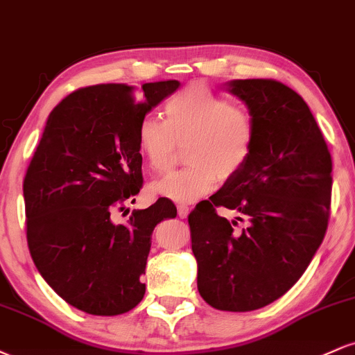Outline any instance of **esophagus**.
Wrapping results in <instances>:
<instances>
[{
	"instance_id": "obj_1",
	"label": "esophagus",
	"mask_w": 355,
	"mask_h": 355,
	"mask_svg": "<svg viewBox=\"0 0 355 355\" xmlns=\"http://www.w3.org/2000/svg\"><path fill=\"white\" fill-rule=\"evenodd\" d=\"M177 211H178V217H180V218H187V217H189L190 207L185 205V203H180V205L177 207Z\"/></svg>"
}]
</instances>
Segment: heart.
Masks as SVG:
<instances>
[{
  "label": "heart",
  "mask_w": 355,
  "mask_h": 355,
  "mask_svg": "<svg viewBox=\"0 0 355 355\" xmlns=\"http://www.w3.org/2000/svg\"><path fill=\"white\" fill-rule=\"evenodd\" d=\"M138 148L157 173H165L177 160L180 146L189 165L152 191L177 203L200 200L245 168L255 145V123L245 107L191 83L165 103V120L145 116L137 128Z\"/></svg>",
  "instance_id": "1"
}]
</instances>
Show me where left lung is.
<instances>
[{
  "label": "left lung",
  "mask_w": 355,
  "mask_h": 355,
  "mask_svg": "<svg viewBox=\"0 0 355 355\" xmlns=\"http://www.w3.org/2000/svg\"><path fill=\"white\" fill-rule=\"evenodd\" d=\"M229 87L254 118V152L237 177L191 210L189 225L202 299L218 311L248 312L282 297L320 247L332 158L307 103L287 85L254 78ZM218 208L238 218L227 220Z\"/></svg>",
  "instance_id": "8db88e82"
}]
</instances>
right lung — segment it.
Here are the masks:
<instances>
[{"instance_id": "obj_1", "label": "right lung", "mask_w": 355, "mask_h": 355, "mask_svg": "<svg viewBox=\"0 0 355 355\" xmlns=\"http://www.w3.org/2000/svg\"><path fill=\"white\" fill-rule=\"evenodd\" d=\"M177 80L92 85L70 93L48 116L23 180L26 240L31 259L64 302L93 315H120L145 295L152 232L177 217L168 198L123 211L144 185L138 123ZM128 214V210H125Z\"/></svg>"}]
</instances>
